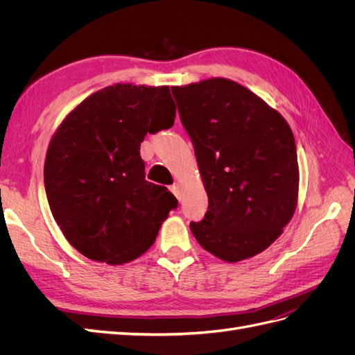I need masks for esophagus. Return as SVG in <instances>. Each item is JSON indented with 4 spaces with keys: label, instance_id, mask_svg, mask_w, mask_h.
Here are the masks:
<instances>
[{
    "label": "esophagus",
    "instance_id": "34e87169",
    "mask_svg": "<svg viewBox=\"0 0 355 355\" xmlns=\"http://www.w3.org/2000/svg\"><path fill=\"white\" fill-rule=\"evenodd\" d=\"M170 191L173 192V194H175L178 198L180 197V192H179V185H178V184H173V185H171V187H170Z\"/></svg>",
    "mask_w": 355,
    "mask_h": 355
}]
</instances>
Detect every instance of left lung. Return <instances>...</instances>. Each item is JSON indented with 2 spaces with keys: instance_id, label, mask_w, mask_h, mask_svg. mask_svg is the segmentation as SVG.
Returning a JSON list of instances; mask_svg holds the SVG:
<instances>
[{
  "instance_id": "8db88e82",
  "label": "left lung",
  "mask_w": 355,
  "mask_h": 355,
  "mask_svg": "<svg viewBox=\"0 0 355 355\" xmlns=\"http://www.w3.org/2000/svg\"><path fill=\"white\" fill-rule=\"evenodd\" d=\"M194 145L209 197L189 227L219 259L263 252L292 219L299 188L296 144L284 118L243 85L225 78L171 87Z\"/></svg>"
}]
</instances>
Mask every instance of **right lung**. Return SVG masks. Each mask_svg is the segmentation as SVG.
I'll use <instances>...</instances> for the list:
<instances>
[{
    "label": "right lung",
    "instance_id": "obj_1",
    "mask_svg": "<svg viewBox=\"0 0 355 355\" xmlns=\"http://www.w3.org/2000/svg\"><path fill=\"white\" fill-rule=\"evenodd\" d=\"M167 85L115 84L83 101L47 149L44 187L53 218L89 259L130 262L155 241L178 200L145 180V135L175 124Z\"/></svg>",
    "mask_w": 355,
    "mask_h": 355
}]
</instances>
